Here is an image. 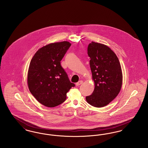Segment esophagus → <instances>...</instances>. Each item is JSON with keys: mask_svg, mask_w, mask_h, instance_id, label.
<instances>
[{"mask_svg": "<svg viewBox=\"0 0 148 148\" xmlns=\"http://www.w3.org/2000/svg\"><path fill=\"white\" fill-rule=\"evenodd\" d=\"M83 83V82L82 80H80V81H79L78 82H77V83H76V85H77V86H79V85L82 84Z\"/></svg>", "mask_w": 148, "mask_h": 148, "instance_id": "obj_1", "label": "esophagus"}]
</instances>
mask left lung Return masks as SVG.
<instances>
[{"label": "left lung", "instance_id": "8db88e82", "mask_svg": "<svg viewBox=\"0 0 148 148\" xmlns=\"http://www.w3.org/2000/svg\"><path fill=\"white\" fill-rule=\"evenodd\" d=\"M90 66L95 88L92 95L86 97L91 106L101 108L109 104L119 93L123 74L119 60L109 47L92 42L88 47Z\"/></svg>", "mask_w": 148, "mask_h": 148}]
</instances>
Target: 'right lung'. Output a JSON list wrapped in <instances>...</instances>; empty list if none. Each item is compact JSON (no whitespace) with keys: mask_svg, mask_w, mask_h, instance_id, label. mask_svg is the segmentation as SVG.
<instances>
[{"mask_svg":"<svg viewBox=\"0 0 148 148\" xmlns=\"http://www.w3.org/2000/svg\"><path fill=\"white\" fill-rule=\"evenodd\" d=\"M71 46L68 42H54L38 50L29 64L28 85L32 94L40 103L55 107L63 103L71 87L60 61Z\"/></svg>","mask_w":148,"mask_h":148,"instance_id":"right-lung-1","label":"right lung"}]
</instances>
